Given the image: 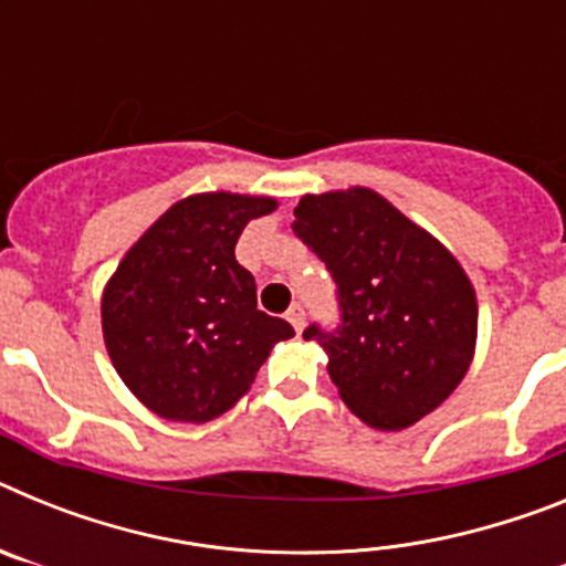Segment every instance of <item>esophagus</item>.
<instances>
[{"mask_svg":"<svg viewBox=\"0 0 566 566\" xmlns=\"http://www.w3.org/2000/svg\"><path fill=\"white\" fill-rule=\"evenodd\" d=\"M286 319L294 326V332L300 334V332H303V326H306V312H303V306H300V303H297V306L289 308Z\"/></svg>","mask_w":566,"mask_h":566,"instance_id":"obj_1","label":"esophagus"}]
</instances>
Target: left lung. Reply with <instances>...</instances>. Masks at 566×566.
Masks as SVG:
<instances>
[{"label":"left lung","mask_w":566,"mask_h":566,"mask_svg":"<svg viewBox=\"0 0 566 566\" xmlns=\"http://www.w3.org/2000/svg\"><path fill=\"white\" fill-rule=\"evenodd\" d=\"M294 232L337 283L343 326L317 339L368 428L402 431L457 391L476 354V289L431 232L368 187L303 195Z\"/></svg>","instance_id":"1"}]
</instances>
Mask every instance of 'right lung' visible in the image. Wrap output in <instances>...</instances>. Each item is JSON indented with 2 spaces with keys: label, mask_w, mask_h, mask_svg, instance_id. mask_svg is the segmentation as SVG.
<instances>
[{
  "label": "right lung",
  "mask_w": 566,
  "mask_h": 566,
  "mask_svg": "<svg viewBox=\"0 0 566 566\" xmlns=\"http://www.w3.org/2000/svg\"><path fill=\"white\" fill-rule=\"evenodd\" d=\"M269 195L198 192L172 203L135 240L102 294L113 368L135 399L169 422H209L252 388L286 319L258 308L234 243Z\"/></svg>",
  "instance_id": "add662e5"
}]
</instances>
